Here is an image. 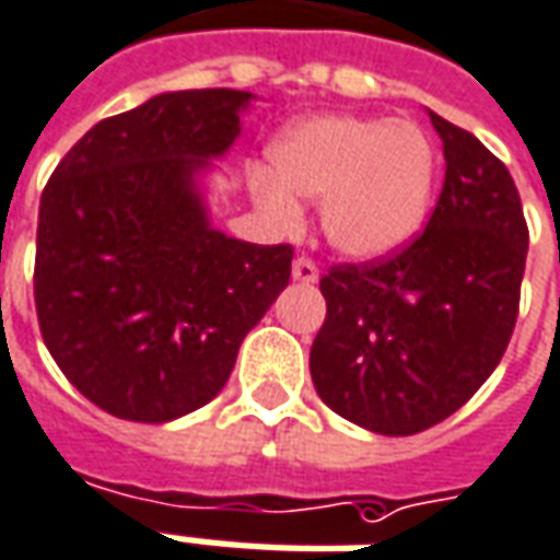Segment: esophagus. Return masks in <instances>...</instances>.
<instances>
[{
    "mask_svg": "<svg viewBox=\"0 0 560 560\" xmlns=\"http://www.w3.org/2000/svg\"><path fill=\"white\" fill-rule=\"evenodd\" d=\"M292 277L298 283H319V268H316V262H310L307 256H298L292 262Z\"/></svg>",
    "mask_w": 560,
    "mask_h": 560,
    "instance_id": "esophagus-1",
    "label": "esophagus"
}]
</instances>
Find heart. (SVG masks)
I'll list each match as a JSON object with an SVG mask.
<instances>
[{
	"label": "heart",
	"mask_w": 560,
	"mask_h": 560,
	"mask_svg": "<svg viewBox=\"0 0 560 560\" xmlns=\"http://www.w3.org/2000/svg\"><path fill=\"white\" fill-rule=\"evenodd\" d=\"M271 173L253 170L256 206L283 230L301 223V202H322V232L352 262L387 259L418 238L430 218L439 158L409 118H301L271 142Z\"/></svg>",
	"instance_id": "obj_1"
}]
</instances>
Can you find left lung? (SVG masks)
<instances>
[{
  "mask_svg": "<svg viewBox=\"0 0 560 560\" xmlns=\"http://www.w3.org/2000/svg\"><path fill=\"white\" fill-rule=\"evenodd\" d=\"M444 187L423 235L375 265L322 277L325 325L310 349L322 402L378 435H415L463 409L508 349L528 226L508 166L447 118Z\"/></svg>",
  "mask_w": 560,
  "mask_h": 560,
  "instance_id": "obj_1",
  "label": "left lung"
}]
</instances>
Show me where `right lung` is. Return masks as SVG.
Here are the masks:
<instances>
[{
    "instance_id": "1",
    "label": "right lung",
    "mask_w": 560,
    "mask_h": 560,
    "mask_svg": "<svg viewBox=\"0 0 560 560\" xmlns=\"http://www.w3.org/2000/svg\"><path fill=\"white\" fill-rule=\"evenodd\" d=\"M253 101L235 89L154 95L97 121L44 187L40 334L68 382L116 418L170 423L211 402L289 285V244L211 223L208 178Z\"/></svg>"
}]
</instances>
